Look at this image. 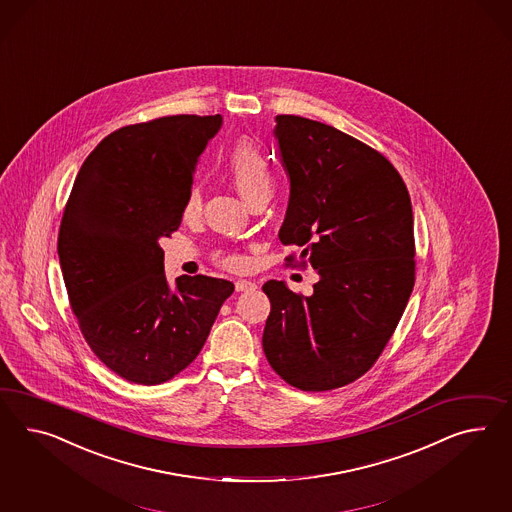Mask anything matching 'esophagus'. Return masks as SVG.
<instances>
[{
  "label": "esophagus",
  "instance_id": "1",
  "mask_svg": "<svg viewBox=\"0 0 512 512\" xmlns=\"http://www.w3.org/2000/svg\"><path fill=\"white\" fill-rule=\"evenodd\" d=\"M235 289L238 292L253 291V289H257V285L249 279H238L235 283Z\"/></svg>",
  "mask_w": 512,
  "mask_h": 512
}]
</instances>
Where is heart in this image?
<instances>
[{
  "mask_svg": "<svg viewBox=\"0 0 512 512\" xmlns=\"http://www.w3.org/2000/svg\"><path fill=\"white\" fill-rule=\"evenodd\" d=\"M225 169L227 175L235 182L236 190L242 194V197L248 201L249 205L270 197L272 188H274V171L270 166V160L255 143L248 139H240L225 154ZM203 205V195H201V186L195 182L190 186L186 199H184V208L182 214L186 220H192ZM220 263L225 264L227 268H244L246 259L238 253H221Z\"/></svg>",
  "mask_w": 512,
  "mask_h": 512,
  "instance_id": "obj_1",
  "label": "heart"
}]
</instances>
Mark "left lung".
<instances>
[{"mask_svg": "<svg viewBox=\"0 0 512 512\" xmlns=\"http://www.w3.org/2000/svg\"><path fill=\"white\" fill-rule=\"evenodd\" d=\"M274 136L291 179L281 244L302 248L313 294L270 279L263 348L287 384L343 387L367 373L401 320L415 281L414 214L384 154L330 125L277 115Z\"/></svg>", "mask_w": 512, "mask_h": 512, "instance_id": "1", "label": "left lung"}]
</instances>
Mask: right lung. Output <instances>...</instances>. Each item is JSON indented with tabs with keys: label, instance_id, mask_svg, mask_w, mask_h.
Masks as SVG:
<instances>
[{
	"label": "right lung",
	"instance_id": "1",
	"mask_svg": "<svg viewBox=\"0 0 512 512\" xmlns=\"http://www.w3.org/2000/svg\"><path fill=\"white\" fill-rule=\"evenodd\" d=\"M221 115H169L123 126L78 171L57 236L69 302L91 350L128 382L156 386L197 358L227 279L180 276L171 291L160 240L184 199Z\"/></svg>",
	"mask_w": 512,
	"mask_h": 512
}]
</instances>
